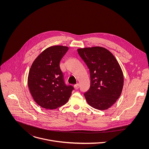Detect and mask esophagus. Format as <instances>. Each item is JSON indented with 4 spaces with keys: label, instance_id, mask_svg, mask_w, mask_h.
<instances>
[{
    "label": "esophagus",
    "instance_id": "esophagus-1",
    "mask_svg": "<svg viewBox=\"0 0 149 149\" xmlns=\"http://www.w3.org/2000/svg\"><path fill=\"white\" fill-rule=\"evenodd\" d=\"M74 88L75 89H78L79 88V84H77L74 85Z\"/></svg>",
    "mask_w": 149,
    "mask_h": 149
}]
</instances>
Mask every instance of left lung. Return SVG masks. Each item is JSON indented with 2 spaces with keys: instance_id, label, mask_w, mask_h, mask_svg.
<instances>
[{
  "instance_id": "1",
  "label": "left lung",
  "mask_w": 149,
  "mask_h": 149,
  "mask_svg": "<svg viewBox=\"0 0 149 149\" xmlns=\"http://www.w3.org/2000/svg\"><path fill=\"white\" fill-rule=\"evenodd\" d=\"M89 70L91 83L84 96L90 106L106 110L121 95L124 78L122 69L113 55L106 48L95 46L77 49Z\"/></svg>"
}]
</instances>
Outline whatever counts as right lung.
Wrapping results in <instances>:
<instances>
[{"label": "right lung", "mask_w": 149, "mask_h": 149, "mask_svg": "<svg viewBox=\"0 0 149 149\" xmlns=\"http://www.w3.org/2000/svg\"><path fill=\"white\" fill-rule=\"evenodd\" d=\"M69 47L53 46L47 47L36 58L28 75V86L34 100L45 109H53L68 101L71 85H66L60 62Z\"/></svg>", "instance_id": "add662e5"}]
</instances>
